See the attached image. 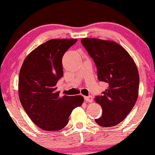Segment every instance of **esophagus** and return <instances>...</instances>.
Returning a JSON list of instances; mask_svg holds the SVG:
<instances>
[{"instance_id": "obj_1", "label": "esophagus", "mask_w": 155, "mask_h": 155, "mask_svg": "<svg viewBox=\"0 0 155 155\" xmlns=\"http://www.w3.org/2000/svg\"><path fill=\"white\" fill-rule=\"evenodd\" d=\"M85 100L87 103H92V101H93V99H92L91 96L85 97Z\"/></svg>"}]
</instances>
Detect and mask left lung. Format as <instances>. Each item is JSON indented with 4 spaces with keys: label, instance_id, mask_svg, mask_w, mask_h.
<instances>
[{
    "label": "left lung",
    "instance_id": "1",
    "mask_svg": "<svg viewBox=\"0 0 155 155\" xmlns=\"http://www.w3.org/2000/svg\"><path fill=\"white\" fill-rule=\"evenodd\" d=\"M81 43L93 58L98 79L108 87L95 102L102 107L101 118L95 119L100 126L114 127L126 118L138 98V69L129 53L117 43L96 38H83Z\"/></svg>",
    "mask_w": 155,
    "mask_h": 155
}]
</instances>
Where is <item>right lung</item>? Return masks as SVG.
I'll list each match as a JSON object with an SVG mask.
<instances>
[{
  "instance_id": "add662e5",
  "label": "right lung",
  "mask_w": 155,
  "mask_h": 155,
  "mask_svg": "<svg viewBox=\"0 0 155 155\" xmlns=\"http://www.w3.org/2000/svg\"><path fill=\"white\" fill-rule=\"evenodd\" d=\"M76 41V39L48 40L30 53L20 70V102L31 121L45 130L64 127L73 109L83 104L82 96L61 97L56 91L58 81L63 76L62 58Z\"/></svg>"
}]
</instances>
